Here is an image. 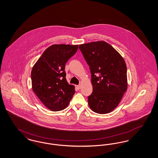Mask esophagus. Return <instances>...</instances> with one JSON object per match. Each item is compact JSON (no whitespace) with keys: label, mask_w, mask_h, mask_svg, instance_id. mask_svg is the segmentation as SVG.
Returning a JSON list of instances; mask_svg holds the SVG:
<instances>
[{"label":"esophagus","mask_w":158,"mask_h":158,"mask_svg":"<svg viewBox=\"0 0 158 158\" xmlns=\"http://www.w3.org/2000/svg\"><path fill=\"white\" fill-rule=\"evenodd\" d=\"M76 88H77V89L79 90V89H81V86H80V85H76Z\"/></svg>","instance_id":"1"}]
</instances>
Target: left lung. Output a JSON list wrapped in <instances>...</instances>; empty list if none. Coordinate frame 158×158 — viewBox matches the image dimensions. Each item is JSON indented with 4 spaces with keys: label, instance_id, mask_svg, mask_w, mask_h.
I'll use <instances>...</instances> for the list:
<instances>
[{
    "label": "left lung",
    "instance_id": "left-lung-1",
    "mask_svg": "<svg viewBox=\"0 0 158 158\" xmlns=\"http://www.w3.org/2000/svg\"><path fill=\"white\" fill-rule=\"evenodd\" d=\"M79 48L89 66L93 91L88 97L95 113H110L119 104L127 89V66L124 59L104 41L81 44Z\"/></svg>",
    "mask_w": 158,
    "mask_h": 158
}]
</instances>
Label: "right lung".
<instances>
[{"instance_id":"1","label":"right lung","mask_w":158,"mask_h":158,"mask_svg":"<svg viewBox=\"0 0 158 158\" xmlns=\"http://www.w3.org/2000/svg\"><path fill=\"white\" fill-rule=\"evenodd\" d=\"M78 45L54 44L47 48L31 71L32 88L38 98L53 111L64 110L75 92L68 83L65 65L77 52Z\"/></svg>"}]
</instances>
